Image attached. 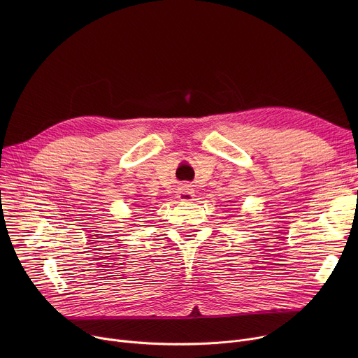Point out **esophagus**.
<instances>
[{
  "mask_svg": "<svg viewBox=\"0 0 358 358\" xmlns=\"http://www.w3.org/2000/svg\"><path fill=\"white\" fill-rule=\"evenodd\" d=\"M178 199L182 200V201H192L194 199V189L192 188V185L184 184L178 189Z\"/></svg>",
  "mask_w": 358,
  "mask_h": 358,
  "instance_id": "34e87169",
  "label": "esophagus"
}]
</instances>
